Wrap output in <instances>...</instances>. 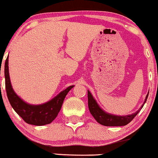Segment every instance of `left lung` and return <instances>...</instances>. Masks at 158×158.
Here are the masks:
<instances>
[{"label":"left lung","mask_w":158,"mask_h":158,"mask_svg":"<svg viewBox=\"0 0 158 158\" xmlns=\"http://www.w3.org/2000/svg\"><path fill=\"white\" fill-rule=\"evenodd\" d=\"M148 93L147 96L145 97L144 103L141 106L139 109V110L132 114L126 115H113L111 113H106L104 111L103 109L99 106L95 99L94 98L91 93L87 90V94H88V107L91 115L94 116V118L97 120V123L103 125L105 126H123L128 124L133 118H135L136 115L139 113L140 110L142 109L143 106L144 105L145 102L147 101L148 97Z\"/></svg>","instance_id":"obj_1"}]
</instances>
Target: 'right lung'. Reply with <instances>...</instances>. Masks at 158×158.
Here are the masks:
<instances>
[{
	"instance_id": "add662e5",
	"label": "right lung",
	"mask_w": 158,
	"mask_h": 158,
	"mask_svg": "<svg viewBox=\"0 0 158 158\" xmlns=\"http://www.w3.org/2000/svg\"><path fill=\"white\" fill-rule=\"evenodd\" d=\"M4 77L6 95L11 106L26 123L33 126H44L51 123L61 110L68 93L74 87V85L69 86L46 103L34 105L25 102L14 92L10 79L8 57L4 64Z\"/></svg>"
}]
</instances>
